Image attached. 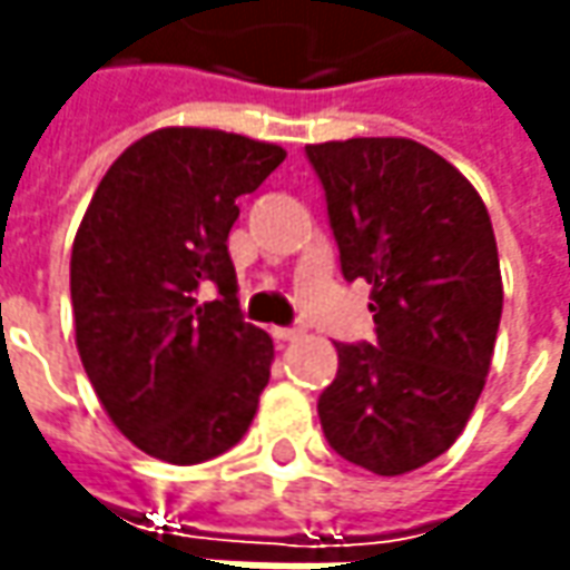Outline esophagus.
<instances>
[{"mask_svg": "<svg viewBox=\"0 0 570 570\" xmlns=\"http://www.w3.org/2000/svg\"><path fill=\"white\" fill-rule=\"evenodd\" d=\"M297 336H301V330H295V326H273L275 342H295Z\"/></svg>", "mask_w": 570, "mask_h": 570, "instance_id": "1", "label": "esophagus"}]
</instances>
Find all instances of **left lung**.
<instances>
[{
  "mask_svg": "<svg viewBox=\"0 0 570 570\" xmlns=\"http://www.w3.org/2000/svg\"><path fill=\"white\" fill-rule=\"evenodd\" d=\"M342 275L371 285L377 345L340 342L317 412L342 460L403 475L463 434L492 367L501 266L470 180L412 139L307 145Z\"/></svg>",
  "mask_w": 570,
  "mask_h": 570,
  "instance_id": "1",
  "label": "left lung"
}]
</instances>
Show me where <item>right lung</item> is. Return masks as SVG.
Instances as JSON below:
<instances>
[{"mask_svg":"<svg viewBox=\"0 0 570 570\" xmlns=\"http://www.w3.org/2000/svg\"><path fill=\"white\" fill-rule=\"evenodd\" d=\"M282 161L285 148L222 129H155L110 165L78 225V355L110 422L155 460H212L256 415L275 352L240 317L228 234L237 196Z\"/></svg>","mask_w":570,"mask_h":570,"instance_id":"1","label":"right lung"}]
</instances>
